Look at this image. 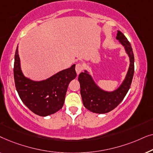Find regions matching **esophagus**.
I'll list each match as a JSON object with an SVG mask.
<instances>
[{
  "label": "esophagus",
  "mask_w": 153,
  "mask_h": 153,
  "mask_svg": "<svg viewBox=\"0 0 153 153\" xmlns=\"http://www.w3.org/2000/svg\"><path fill=\"white\" fill-rule=\"evenodd\" d=\"M75 70H76V72L77 74H80V73L82 72L83 70V64L81 63V62H79V63H77L76 65V67H75Z\"/></svg>",
  "instance_id": "34e87169"
}]
</instances>
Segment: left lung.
Instances as JSON below:
<instances>
[{"mask_svg": "<svg viewBox=\"0 0 153 153\" xmlns=\"http://www.w3.org/2000/svg\"><path fill=\"white\" fill-rule=\"evenodd\" d=\"M116 39L124 46L130 60L126 78L120 86L113 92L104 91L95 84L87 71L80 73L78 77L83 105L88 110L96 114H106L117 107L128 92L133 79L134 57L131 44L127 40V37L119 30L117 33Z\"/></svg>", "mask_w": 153, "mask_h": 153, "instance_id": "8db88e82", "label": "left lung"}]
</instances>
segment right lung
Here are the masks:
<instances>
[{"label": "right lung", "instance_id": "obj_1", "mask_svg": "<svg viewBox=\"0 0 153 153\" xmlns=\"http://www.w3.org/2000/svg\"><path fill=\"white\" fill-rule=\"evenodd\" d=\"M76 76L75 65H73L42 81L26 78L21 70L18 46L16 47L14 64L16 89L23 103L39 116L55 114L62 108L69 83Z\"/></svg>", "mask_w": 153, "mask_h": 153}]
</instances>
